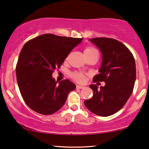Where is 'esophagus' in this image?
<instances>
[{
  "label": "esophagus",
  "mask_w": 149,
  "mask_h": 149,
  "mask_svg": "<svg viewBox=\"0 0 149 149\" xmlns=\"http://www.w3.org/2000/svg\"><path fill=\"white\" fill-rule=\"evenodd\" d=\"M84 88V86H80V85H76V88Z\"/></svg>",
  "instance_id": "esophagus-1"
}]
</instances>
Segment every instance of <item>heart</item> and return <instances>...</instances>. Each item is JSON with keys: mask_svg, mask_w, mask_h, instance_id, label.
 I'll return each mask as SVG.
<instances>
[{"mask_svg": "<svg viewBox=\"0 0 149 149\" xmlns=\"http://www.w3.org/2000/svg\"><path fill=\"white\" fill-rule=\"evenodd\" d=\"M97 54V50L91 47H88L84 51V54ZM73 78L74 80L78 81L79 82H83L84 81V76L80 73H75L73 74Z\"/></svg>", "mask_w": 149, "mask_h": 149, "instance_id": "heart-1", "label": "heart"}]
</instances>
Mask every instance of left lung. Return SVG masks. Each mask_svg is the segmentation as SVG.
<instances>
[{"label": "left lung", "mask_w": 149, "mask_h": 149, "mask_svg": "<svg viewBox=\"0 0 149 149\" xmlns=\"http://www.w3.org/2000/svg\"><path fill=\"white\" fill-rule=\"evenodd\" d=\"M89 41L102 54L99 74L93 80L104 81L105 85H89L93 95L84 102V105L97 116H111L124 107L132 93L136 79L135 59L129 49L115 39L94 38Z\"/></svg>", "instance_id": "8db88e82"}]
</instances>
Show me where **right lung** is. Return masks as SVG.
I'll return each mask as SVG.
<instances>
[{"label": "right lung", "mask_w": 149, "mask_h": 149, "mask_svg": "<svg viewBox=\"0 0 149 149\" xmlns=\"http://www.w3.org/2000/svg\"><path fill=\"white\" fill-rule=\"evenodd\" d=\"M82 40L46 33L24 44L17 63L16 79L22 98L30 109L51 115L65 104L76 84L67 79L58 82L52 73Z\"/></svg>", "instance_id": "1"}]
</instances>
